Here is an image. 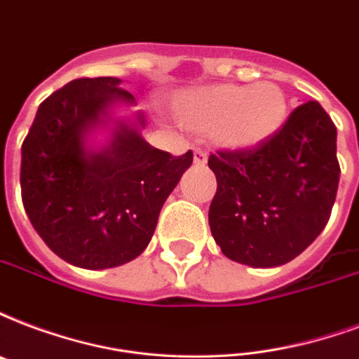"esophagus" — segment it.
Instances as JSON below:
<instances>
[{
    "label": "esophagus",
    "instance_id": "34e87169",
    "mask_svg": "<svg viewBox=\"0 0 359 359\" xmlns=\"http://www.w3.org/2000/svg\"><path fill=\"white\" fill-rule=\"evenodd\" d=\"M194 163L198 165V168H201V165H205L207 163V152L201 149L194 150Z\"/></svg>",
    "mask_w": 359,
    "mask_h": 359
}]
</instances>
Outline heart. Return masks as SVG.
I'll use <instances>...</instances> for the list:
<instances>
[{"label":"heart","mask_w":359,"mask_h":359,"mask_svg":"<svg viewBox=\"0 0 359 359\" xmlns=\"http://www.w3.org/2000/svg\"><path fill=\"white\" fill-rule=\"evenodd\" d=\"M175 113L191 130L215 133L226 149L246 150L277 133L286 120L288 101L273 82L216 84L180 97Z\"/></svg>","instance_id":"b5f03b06"}]
</instances>
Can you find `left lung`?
Here are the masks:
<instances>
[{"label":"left lung","instance_id":"8db88e82","mask_svg":"<svg viewBox=\"0 0 359 359\" xmlns=\"http://www.w3.org/2000/svg\"><path fill=\"white\" fill-rule=\"evenodd\" d=\"M210 233L224 256L250 267L292 262L330 220L341 168L337 128L318 101L292 111L258 147L218 150Z\"/></svg>","mask_w":359,"mask_h":359}]
</instances>
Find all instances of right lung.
Here are the masks:
<instances>
[{
    "mask_svg": "<svg viewBox=\"0 0 359 359\" xmlns=\"http://www.w3.org/2000/svg\"><path fill=\"white\" fill-rule=\"evenodd\" d=\"M116 76L75 79L48 95L22 143V203L52 252L82 269H109L135 259L154 235L160 210L194 154L150 147L144 116L114 120L103 149L86 144L110 121L116 103L135 97Z\"/></svg>",
    "mask_w": 359,
    "mask_h": 359,
    "instance_id": "obj_1",
    "label": "right lung"
}]
</instances>
